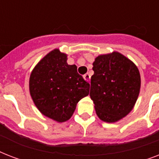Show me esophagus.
I'll list each match as a JSON object with an SVG mask.
<instances>
[{"label":"esophagus","mask_w":159,"mask_h":159,"mask_svg":"<svg viewBox=\"0 0 159 159\" xmlns=\"http://www.w3.org/2000/svg\"><path fill=\"white\" fill-rule=\"evenodd\" d=\"M83 77H84V79L87 81V82H89L90 79H91V76H90L89 73H86V74L83 76Z\"/></svg>","instance_id":"34e87169"}]
</instances>
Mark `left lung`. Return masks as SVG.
<instances>
[{
  "mask_svg": "<svg viewBox=\"0 0 159 159\" xmlns=\"http://www.w3.org/2000/svg\"><path fill=\"white\" fill-rule=\"evenodd\" d=\"M90 97L100 120L114 123L132 110L140 92L138 67L122 53L101 54L92 63Z\"/></svg>",
  "mask_w": 159,
  "mask_h": 159,
  "instance_id": "8db88e82",
  "label": "left lung"
}]
</instances>
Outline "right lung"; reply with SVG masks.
<instances>
[{
  "instance_id": "right-lung-1",
  "label": "right lung",
  "mask_w": 159,
  "mask_h": 159,
  "mask_svg": "<svg viewBox=\"0 0 159 159\" xmlns=\"http://www.w3.org/2000/svg\"><path fill=\"white\" fill-rule=\"evenodd\" d=\"M67 55L55 48L34 67L29 87L40 113L58 123L68 120L80 100L89 94L90 84L67 64Z\"/></svg>"
}]
</instances>
